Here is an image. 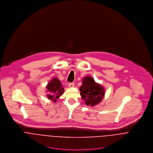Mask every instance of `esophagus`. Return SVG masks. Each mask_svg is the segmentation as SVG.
<instances>
[{
  "instance_id": "1",
  "label": "esophagus",
  "mask_w": 153,
  "mask_h": 153,
  "mask_svg": "<svg viewBox=\"0 0 153 153\" xmlns=\"http://www.w3.org/2000/svg\"><path fill=\"white\" fill-rule=\"evenodd\" d=\"M68 85L70 88L74 87V82H70V83H69Z\"/></svg>"
}]
</instances>
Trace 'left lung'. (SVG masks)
Instances as JSON below:
<instances>
[{"label": "left lung", "instance_id": "left-lung-1", "mask_svg": "<svg viewBox=\"0 0 153 153\" xmlns=\"http://www.w3.org/2000/svg\"><path fill=\"white\" fill-rule=\"evenodd\" d=\"M79 89L82 98L88 106H94L100 103L104 96V88L89 76L83 78L82 85Z\"/></svg>", "mask_w": 153, "mask_h": 153}]
</instances>
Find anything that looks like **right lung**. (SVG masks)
Returning a JSON list of instances; mask_svg holds the SVG:
<instances>
[{
    "mask_svg": "<svg viewBox=\"0 0 153 153\" xmlns=\"http://www.w3.org/2000/svg\"><path fill=\"white\" fill-rule=\"evenodd\" d=\"M46 88L48 92L47 95L48 98L55 102L64 92V89L62 87L60 81L55 78H53L48 84Z\"/></svg>",
    "mask_w": 153,
    "mask_h": 153,
    "instance_id": "obj_1",
    "label": "right lung"
}]
</instances>
